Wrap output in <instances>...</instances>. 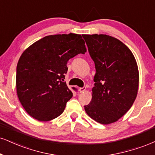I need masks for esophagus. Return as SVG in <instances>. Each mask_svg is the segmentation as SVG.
Wrapping results in <instances>:
<instances>
[{"label":"esophagus","mask_w":155,"mask_h":155,"mask_svg":"<svg viewBox=\"0 0 155 155\" xmlns=\"http://www.w3.org/2000/svg\"><path fill=\"white\" fill-rule=\"evenodd\" d=\"M85 90H86V87H81V88L79 89V91H80V93H84L85 91Z\"/></svg>","instance_id":"34e87169"}]
</instances>
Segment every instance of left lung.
<instances>
[{"instance_id":"1","label":"left lung","mask_w":155,"mask_h":155,"mask_svg":"<svg viewBox=\"0 0 155 155\" xmlns=\"http://www.w3.org/2000/svg\"><path fill=\"white\" fill-rule=\"evenodd\" d=\"M94 61L95 86L85 110L102 124L117 121L130 109L139 88V70L130 49L120 40L106 34H83Z\"/></svg>"}]
</instances>
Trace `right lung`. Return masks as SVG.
<instances>
[{"label":"right lung","instance_id":"obj_1","mask_svg":"<svg viewBox=\"0 0 155 155\" xmlns=\"http://www.w3.org/2000/svg\"><path fill=\"white\" fill-rule=\"evenodd\" d=\"M86 51L81 35L70 33L47 36L22 53L16 68V92L28 114L48 121L62 114L72 97L64 82L67 63Z\"/></svg>","mask_w":155,"mask_h":155}]
</instances>
